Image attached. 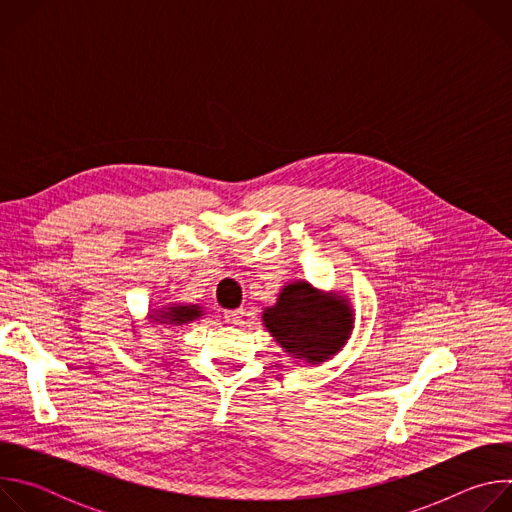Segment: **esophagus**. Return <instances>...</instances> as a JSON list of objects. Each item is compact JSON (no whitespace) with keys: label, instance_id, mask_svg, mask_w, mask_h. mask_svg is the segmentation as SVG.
<instances>
[{"label":"esophagus","instance_id":"1","mask_svg":"<svg viewBox=\"0 0 512 512\" xmlns=\"http://www.w3.org/2000/svg\"><path fill=\"white\" fill-rule=\"evenodd\" d=\"M243 316H245V310H243V308H237V310H227V312H225V320H227L229 324H239Z\"/></svg>","mask_w":512,"mask_h":512}]
</instances>
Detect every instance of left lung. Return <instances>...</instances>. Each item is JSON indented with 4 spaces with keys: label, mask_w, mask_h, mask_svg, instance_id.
Masks as SVG:
<instances>
[{
    "label": "left lung",
    "mask_w": 512,
    "mask_h": 512,
    "mask_svg": "<svg viewBox=\"0 0 512 512\" xmlns=\"http://www.w3.org/2000/svg\"><path fill=\"white\" fill-rule=\"evenodd\" d=\"M263 322L285 352L318 364L346 342L352 316L344 300L318 296L310 283L298 281L283 287Z\"/></svg>",
    "instance_id": "left-lung-1"
}]
</instances>
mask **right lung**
Here are the masks:
<instances>
[{"label":"right lung","mask_w":512,"mask_h":512,"mask_svg":"<svg viewBox=\"0 0 512 512\" xmlns=\"http://www.w3.org/2000/svg\"><path fill=\"white\" fill-rule=\"evenodd\" d=\"M198 314L200 312H198L196 306H176V308H170V312H164L162 318H166V322H170V324L180 326L184 322L194 320Z\"/></svg>","instance_id":"right-lung-1"}]
</instances>
